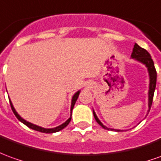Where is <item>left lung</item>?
Instances as JSON below:
<instances>
[{
	"label": "left lung",
	"instance_id": "obj_1",
	"mask_svg": "<svg viewBox=\"0 0 161 161\" xmlns=\"http://www.w3.org/2000/svg\"><path fill=\"white\" fill-rule=\"evenodd\" d=\"M131 58H134L136 60H138L140 63H142L146 65L148 69V72H149V77H150V84H149V92H148V95H149V98H148V106H149V111L151 109L152 104H153V94H154L155 87H156V81H157V72H156V69H155L154 64L153 61L152 59L151 55L148 53V51L146 50L143 48L139 47L137 43H135L133 50H132V53H131ZM93 115L94 118L97 123L99 124L100 125L106 130H112V129H109L105 125H104L103 124L100 122V120L97 119L96 113L93 111ZM117 131H119V130H115Z\"/></svg>",
	"mask_w": 161,
	"mask_h": 161
}]
</instances>
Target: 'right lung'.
Returning <instances> with one entry per match:
<instances>
[{
	"instance_id": "1",
	"label": "right lung",
	"mask_w": 161,
	"mask_h": 161,
	"mask_svg": "<svg viewBox=\"0 0 161 161\" xmlns=\"http://www.w3.org/2000/svg\"><path fill=\"white\" fill-rule=\"evenodd\" d=\"M79 92H77L72 97V101H71V108H70V112H72V109L74 107V104L76 103V101H77V97H78V95H79ZM10 103V106H11V109H12V111L14 112V114L15 115V117L17 118L18 119L20 120L21 122L26 125L28 127L31 128V129H33L35 131H41V132H45V133H53V132H57V131H61L62 129H64V127H66L69 123L70 122V119H71V117L69 118V119L67 120L66 122H64V124H62L61 125H59V126H57V127H55V128H50V129H46V128H42L41 126H38V125H34V124H31L30 122H28V121H26L25 119H23L22 118H21L19 114H18L17 112H15V110H14V106H13V104L11 103V101H9Z\"/></svg>"
}]
</instances>
